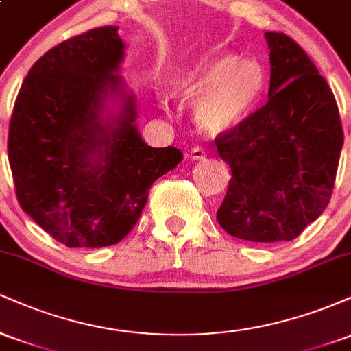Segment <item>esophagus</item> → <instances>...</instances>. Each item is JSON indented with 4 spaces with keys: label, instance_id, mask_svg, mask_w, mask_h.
Returning <instances> with one entry per match:
<instances>
[{
    "label": "esophagus",
    "instance_id": "1",
    "mask_svg": "<svg viewBox=\"0 0 351 351\" xmlns=\"http://www.w3.org/2000/svg\"><path fill=\"white\" fill-rule=\"evenodd\" d=\"M189 158L191 160H203L206 158V152L201 147H193L191 152H189Z\"/></svg>",
    "mask_w": 351,
    "mask_h": 351
}]
</instances>
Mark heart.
<instances>
[{"mask_svg":"<svg viewBox=\"0 0 351 351\" xmlns=\"http://www.w3.org/2000/svg\"><path fill=\"white\" fill-rule=\"evenodd\" d=\"M263 90V67L234 54L204 60L173 82V95L181 104L196 102V122L209 134H223L243 123Z\"/></svg>","mask_w":351,"mask_h":351,"instance_id":"b5f03b06","label":"heart"}]
</instances>
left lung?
Returning <instances> with one entry per match:
<instances>
[{
    "label": "left lung",
    "mask_w": 351,
    "mask_h": 351,
    "mask_svg": "<svg viewBox=\"0 0 351 351\" xmlns=\"http://www.w3.org/2000/svg\"><path fill=\"white\" fill-rule=\"evenodd\" d=\"M271 49L269 100L216 136L232 178L217 209L228 234L251 243L292 241L332 198L343 128L327 80L284 33H265Z\"/></svg>",
    "instance_id": "1"
}]
</instances>
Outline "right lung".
<instances>
[{
  "mask_svg": "<svg viewBox=\"0 0 351 351\" xmlns=\"http://www.w3.org/2000/svg\"><path fill=\"white\" fill-rule=\"evenodd\" d=\"M119 27L74 36L36 60L16 97L8 158L16 198L47 234L67 247L122 241L148 191L183 160L153 148L136 130L135 95L119 75ZM119 101L117 110L108 100Z\"/></svg>",
  "mask_w": 351,
  "mask_h": 351,
  "instance_id": "add662e5",
  "label": "right lung"
}]
</instances>
